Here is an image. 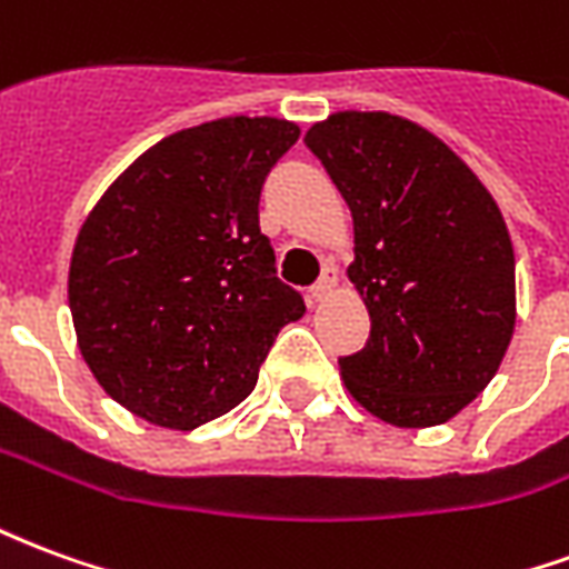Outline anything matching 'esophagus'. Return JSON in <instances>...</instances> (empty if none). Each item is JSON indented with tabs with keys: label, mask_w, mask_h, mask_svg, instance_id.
I'll return each instance as SVG.
<instances>
[{
	"label": "esophagus",
	"mask_w": 569,
	"mask_h": 569,
	"mask_svg": "<svg viewBox=\"0 0 569 569\" xmlns=\"http://www.w3.org/2000/svg\"><path fill=\"white\" fill-rule=\"evenodd\" d=\"M335 283H338V271H335L332 264H326L320 273V280L310 286V301H322V298L332 292Z\"/></svg>",
	"instance_id": "34e87169"
}]
</instances>
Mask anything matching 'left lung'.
Masks as SVG:
<instances>
[{
	"mask_svg": "<svg viewBox=\"0 0 569 569\" xmlns=\"http://www.w3.org/2000/svg\"><path fill=\"white\" fill-rule=\"evenodd\" d=\"M353 212L347 268L371 317L341 357L359 406L439 427L500 369L515 329V252L497 200L445 142L390 112H335L308 130Z\"/></svg>",
	"mask_w": 569,
	"mask_h": 569,
	"instance_id": "obj_1",
	"label": "left lung"
}]
</instances>
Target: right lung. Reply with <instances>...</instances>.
<instances>
[{"instance_id": "obj_1", "label": "right lung", "mask_w": 569, "mask_h": 569, "mask_svg": "<svg viewBox=\"0 0 569 569\" xmlns=\"http://www.w3.org/2000/svg\"><path fill=\"white\" fill-rule=\"evenodd\" d=\"M231 116L142 151L84 219L69 264L79 350L118 406L194 429L240 406L305 298L259 228L264 176L298 140Z\"/></svg>"}]
</instances>
